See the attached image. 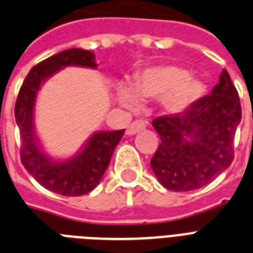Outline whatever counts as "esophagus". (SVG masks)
I'll return each instance as SVG.
<instances>
[{"instance_id":"34e87169","label":"esophagus","mask_w":253,"mask_h":253,"mask_svg":"<svg viewBox=\"0 0 253 253\" xmlns=\"http://www.w3.org/2000/svg\"><path fill=\"white\" fill-rule=\"evenodd\" d=\"M147 123H148L147 121H144V120L133 121L130 126L127 127L126 133H127V135H135V133H137L139 131L145 130V127H147Z\"/></svg>"}]
</instances>
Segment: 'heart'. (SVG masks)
Wrapping results in <instances>:
<instances>
[{"mask_svg":"<svg viewBox=\"0 0 253 253\" xmlns=\"http://www.w3.org/2000/svg\"><path fill=\"white\" fill-rule=\"evenodd\" d=\"M204 93V85L198 79L190 78L187 70L178 66H153L145 69L136 78L133 89L123 85L120 100L128 109L139 106V98H162L166 112L182 113L194 105Z\"/></svg>","mask_w":253,"mask_h":253,"instance_id":"obj_1","label":"heart"}]
</instances>
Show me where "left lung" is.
<instances>
[{
    "mask_svg": "<svg viewBox=\"0 0 253 253\" xmlns=\"http://www.w3.org/2000/svg\"><path fill=\"white\" fill-rule=\"evenodd\" d=\"M242 120L239 94L226 70L212 93L178 114L152 122L161 137L151 168L168 190H198L234 160V136Z\"/></svg>",
    "mask_w": 253,
    "mask_h": 253,
    "instance_id": "8db88e82",
    "label": "left lung"
}]
</instances>
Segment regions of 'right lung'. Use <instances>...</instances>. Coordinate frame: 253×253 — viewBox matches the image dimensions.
Listing matches in <instances>:
<instances>
[{"mask_svg": "<svg viewBox=\"0 0 253 253\" xmlns=\"http://www.w3.org/2000/svg\"><path fill=\"white\" fill-rule=\"evenodd\" d=\"M66 66L94 69V54L84 49H67L31 69L15 102V121L20 132V160L26 170L46 190L63 196L91 192L101 180L125 130L100 131L88 139L80 153L66 161H54L41 151L34 127V109L41 84Z\"/></svg>", "mask_w": 253, "mask_h": 253, "instance_id": "right-lung-1", "label": "right lung"}]
</instances>
